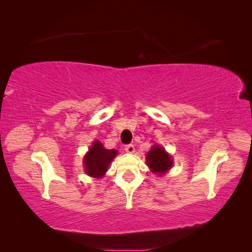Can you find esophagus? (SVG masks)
<instances>
[{"instance_id": "34e87169", "label": "esophagus", "mask_w": 252, "mask_h": 252, "mask_svg": "<svg viewBox=\"0 0 252 252\" xmlns=\"http://www.w3.org/2000/svg\"><path fill=\"white\" fill-rule=\"evenodd\" d=\"M125 150L127 153H133L134 152V146H133V144H126V146L125 147Z\"/></svg>"}]
</instances>
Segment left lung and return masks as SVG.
Returning <instances> with one entry per match:
<instances>
[{"label": "left lung", "mask_w": 252, "mask_h": 252, "mask_svg": "<svg viewBox=\"0 0 252 252\" xmlns=\"http://www.w3.org/2000/svg\"><path fill=\"white\" fill-rule=\"evenodd\" d=\"M147 162L152 172L162 174L171 168L172 159L164 149L159 146L153 147L147 155Z\"/></svg>", "instance_id": "left-lung-1"}]
</instances>
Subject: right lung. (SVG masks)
I'll list each match as a JSON object with an SVG mask.
<instances>
[{
	"label": "right lung",
	"mask_w": 252,
	"mask_h": 252,
	"mask_svg": "<svg viewBox=\"0 0 252 252\" xmlns=\"http://www.w3.org/2000/svg\"><path fill=\"white\" fill-rule=\"evenodd\" d=\"M117 155V150H108L103 148L101 142L95 141L84 158L85 172L93 178L103 177L110 162Z\"/></svg>",
	"instance_id": "obj_1"
}]
</instances>
